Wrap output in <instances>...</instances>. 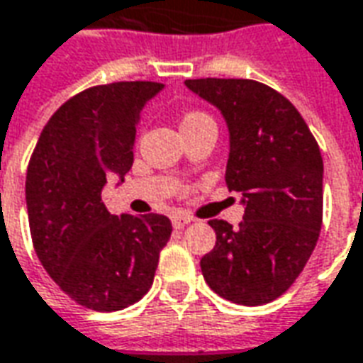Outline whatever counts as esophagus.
<instances>
[{
    "label": "esophagus",
    "mask_w": 363,
    "mask_h": 363,
    "mask_svg": "<svg viewBox=\"0 0 363 363\" xmlns=\"http://www.w3.org/2000/svg\"><path fill=\"white\" fill-rule=\"evenodd\" d=\"M171 222H173V228H177V230H182L184 225L192 222V218L186 216V214H173V216H171Z\"/></svg>",
    "instance_id": "obj_1"
}]
</instances>
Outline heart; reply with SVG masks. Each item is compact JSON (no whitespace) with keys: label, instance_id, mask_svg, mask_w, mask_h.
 I'll use <instances>...</instances> for the list:
<instances>
[{"label":"heart","instance_id":"obj_1","mask_svg":"<svg viewBox=\"0 0 363 363\" xmlns=\"http://www.w3.org/2000/svg\"><path fill=\"white\" fill-rule=\"evenodd\" d=\"M208 116L206 113H202V111H189L184 118H182V123L181 125H189V123H194V121H200V120H206Z\"/></svg>","mask_w":363,"mask_h":363}]
</instances>
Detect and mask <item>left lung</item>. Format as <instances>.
<instances>
[{
	"label": "left lung",
	"instance_id": "8db88e82",
	"mask_svg": "<svg viewBox=\"0 0 363 363\" xmlns=\"http://www.w3.org/2000/svg\"><path fill=\"white\" fill-rule=\"evenodd\" d=\"M230 129L228 189L242 192L243 220H210L216 245L200 259L208 287L232 303L265 305L305 269L323 228V157L283 94L245 78L186 80Z\"/></svg>",
	"mask_w": 363,
	"mask_h": 363
}]
</instances>
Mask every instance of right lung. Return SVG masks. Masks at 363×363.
I'll list each match as a JSON object with an SVG mask.
<instances>
[{
  "instance_id": "add662e5",
  "label": "right lung",
  "mask_w": 363,
  "mask_h": 363,
  "mask_svg": "<svg viewBox=\"0 0 363 363\" xmlns=\"http://www.w3.org/2000/svg\"><path fill=\"white\" fill-rule=\"evenodd\" d=\"M159 82L92 86L58 108L27 167L33 247L52 281L78 305L113 313L153 285L173 225L163 214L113 216L102 202L106 174L133 164L141 111Z\"/></svg>"
}]
</instances>
